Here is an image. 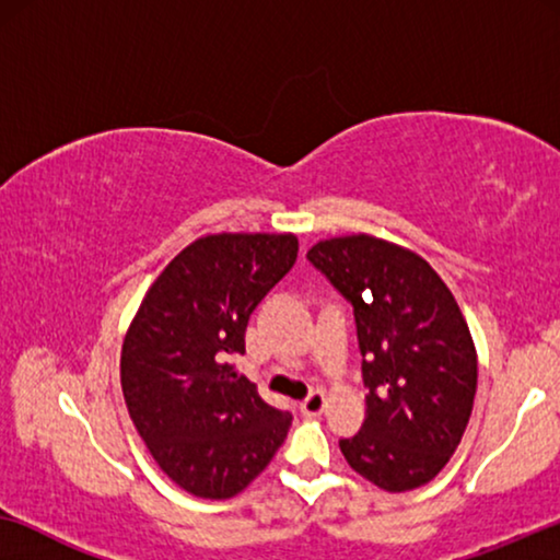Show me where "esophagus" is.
Masks as SVG:
<instances>
[{"label":"esophagus","mask_w":560,"mask_h":560,"mask_svg":"<svg viewBox=\"0 0 560 560\" xmlns=\"http://www.w3.org/2000/svg\"><path fill=\"white\" fill-rule=\"evenodd\" d=\"M324 410H326V395L324 393H311L301 402L303 416H320V412H324Z\"/></svg>","instance_id":"esophagus-1"}]
</instances>
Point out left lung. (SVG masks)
Returning <instances> with one entry per match:
<instances>
[{
  "instance_id": "left-lung-1",
  "label": "left lung",
  "mask_w": 560,
  "mask_h": 560,
  "mask_svg": "<svg viewBox=\"0 0 560 560\" xmlns=\"http://www.w3.org/2000/svg\"><path fill=\"white\" fill-rule=\"evenodd\" d=\"M308 259L354 305L366 418L341 439L357 474L410 492L448 464L477 395V349L454 293L416 252L372 234L320 240Z\"/></svg>"
}]
</instances>
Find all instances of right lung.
<instances>
[{"label":"right lung","instance_id":"1","mask_svg":"<svg viewBox=\"0 0 560 560\" xmlns=\"http://www.w3.org/2000/svg\"><path fill=\"white\" fill-rule=\"evenodd\" d=\"M295 257V234L201 236L158 275L127 328L119 374L129 418L183 492L229 500L285 441L293 418L229 357L244 354L252 311Z\"/></svg>","mask_w":560,"mask_h":560}]
</instances>
